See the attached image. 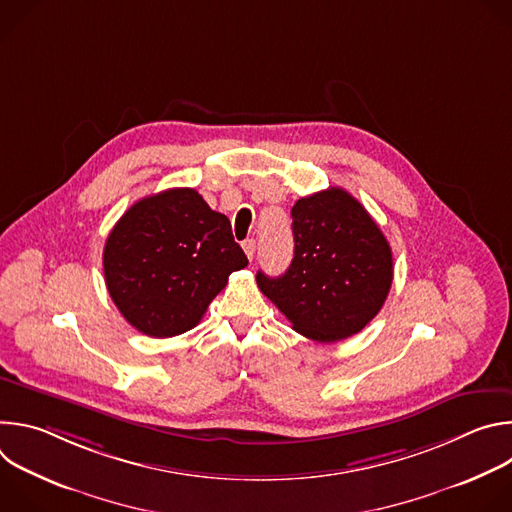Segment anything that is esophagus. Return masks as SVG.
Here are the masks:
<instances>
[{
  "label": "esophagus",
  "instance_id": "1",
  "mask_svg": "<svg viewBox=\"0 0 512 512\" xmlns=\"http://www.w3.org/2000/svg\"><path fill=\"white\" fill-rule=\"evenodd\" d=\"M243 251H245V255L249 257V261H253V257H255V251H257V245H255V241H253V239H247V241L243 243Z\"/></svg>",
  "mask_w": 512,
  "mask_h": 512
}]
</instances>
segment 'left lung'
<instances>
[{"instance_id": "left-lung-1", "label": "left lung", "mask_w": 512, "mask_h": 512, "mask_svg": "<svg viewBox=\"0 0 512 512\" xmlns=\"http://www.w3.org/2000/svg\"><path fill=\"white\" fill-rule=\"evenodd\" d=\"M294 259L279 277L257 271L263 294L316 342L360 332L383 308L393 255L373 216L342 188L300 198L291 208Z\"/></svg>"}]
</instances>
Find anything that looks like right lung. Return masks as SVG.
Segmentation results:
<instances>
[{"label": "right lung", "instance_id": "1", "mask_svg": "<svg viewBox=\"0 0 512 512\" xmlns=\"http://www.w3.org/2000/svg\"><path fill=\"white\" fill-rule=\"evenodd\" d=\"M247 263L229 218L192 188L137 200L103 251L111 300L133 328L152 338L194 328L229 275Z\"/></svg>", "mask_w": 512, "mask_h": 512}]
</instances>
